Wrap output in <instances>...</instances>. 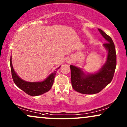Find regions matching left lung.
Returning <instances> with one entry per match:
<instances>
[{
  "instance_id": "left-lung-1",
  "label": "left lung",
  "mask_w": 127,
  "mask_h": 127,
  "mask_svg": "<svg viewBox=\"0 0 127 127\" xmlns=\"http://www.w3.org/2000/svg\"><path fill=\"white\" fill-rule=\"evenodd\" d=\"M98 31L107 41L103 44L107 50V60L101 69L95 73L86 74L81 69L70 66L72 87L81 94H94L99 93L112 81L116 70V53L113 41L103 31L100 29Z\"/></svg>"
}]
</instances>
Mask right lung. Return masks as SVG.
I'll return each mask as SVG.
<instances>
[{
    "label": "right lung",
    "instance_id": "obj_1",
    "mask_svg": "<svg viewBox=\"0 0 127 127\" xmlns=\"http://www.w3.org/2000/svg\"><path fill=\"white\" fill-rule=\"evenodd\" d=\"M10 67L14 82L18 88L31 96H38L49 91L53 86L54 80L57 73L56 70H55L53 73L50 74L47 79L41 82H28L23 80L19 77V76L15 72L12 65L11 55L10 58ZM60 67H58L56 70L60 69Z\"/></svg>",
    "mask_w": 127,
    "mask_h": 127
}]
</instances>
